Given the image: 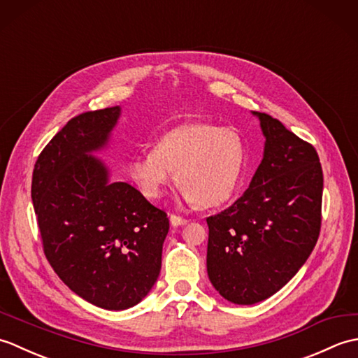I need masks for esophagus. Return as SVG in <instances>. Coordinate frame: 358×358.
Here are the masks:
<instances>
[{
	"label": "esophagus",
	"instance_id": "1",
	"mask_svg": "<svg viewBox=\"0 0 358 358\" xmlns=\"http://www.w3.org/2000/svg\"><path fill=\"white\" fill-rule=\"evenodd\" d=\"M169 220H171V224H172L173 227L183 226V224H186V223H187V220H185V218H181V217H178V215H173V214H171Z\"/></svg>",
	"mask_w": 358,
	"mask_h": 358
}]
</instances>
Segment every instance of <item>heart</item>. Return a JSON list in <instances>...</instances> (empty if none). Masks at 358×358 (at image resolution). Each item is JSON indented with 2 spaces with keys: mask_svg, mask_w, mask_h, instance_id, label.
Here are the masks:
<instances>
[{
  "mask_svg": "<svg viewBox=\"0 0 358 358\" xmlns=\"http://www.w3.org/2000/svg\"><path fill=\"white\" fill-rule=\"evenodd\" d=\"M245 154L237 129L195 121L163 134L152 152L131 157L127 175L146 199L158 200L175 173L185 200L214 208L234 194Z\"/></svg>",
  "mask_w": 358,
  "mask_h": 358,
  "instance_id": "heart-1",
  "label": "heart"
}]
</instances>
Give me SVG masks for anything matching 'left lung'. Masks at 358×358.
Masks as SVG:
<instances>
[{"label":"left lung","mask_w":358,"mask_h":358,"mask_svg":"<svg viewBox=\"0 0 358 358\" xmlns=\"http://www.w3.org/2000/svg\"><path fill=\"white\" fill-rule=\"evenodd\" d=\"M264 152L249 187L208 217V275L235 305L278 292L313 252L322 224L323 171L317 150L268 113L252 112Z\"/></svg>","instance_id":"obj_1"}]
</instances>
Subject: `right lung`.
Returning a JSON list of instances; mask_svg holds the SVG:
<instances>
[{"mask_svg":"<svg viewBox=\"0 0 358 358\" xmlns=\"http://www.w3.org/2000/svg\"><path fill=\"white\" fill-rule=\"evenodd\" d=\"M120 106L72 118L38 157L32 203L43 248L72 292L108 310L149 294L162 269L169 218L94 154L108 148Z\"/></svg>","mask_w":358,"mask_h":358,"instance_id":"add662e5","label":"right lung"}]
</instances>
